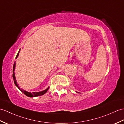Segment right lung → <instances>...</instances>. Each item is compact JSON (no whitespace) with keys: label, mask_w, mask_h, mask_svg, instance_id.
I'll return each mask as SVG.
<instances>
[{"label":"right lung","mask_w":124,"mask_h":124,"mask_svg":"<svg viewBox=\"0 0 124 124\" xmlns=\"http://www.w3.org/2000/svg\"><path fill=\"white\" fill-rule=\"evenodd\" d=\"M20 50H21V49H19V50L18 51V53H17L16 57V59L17 58V57L19 55V52ZM15 64H16V63L15 62H14V64L13 65V79H14V83H15V85H16V87L18 88V89H19L20 90H21L23 93H24L26 96H27V97H37V96H42V95H43L44 94H45L46 93L47 91L48 90V89L49 88V87H48L47 89H46L45 90H43L42 91H39V92H36V93H35V92H33V93H30V92H28L25 91L24 90H23V89H22L19 88V87L18 86V85L17 84V83L16 82V78H15V73L14 72V71H15Z\"/></svg>","instance_id":"1"}]
</instances>
